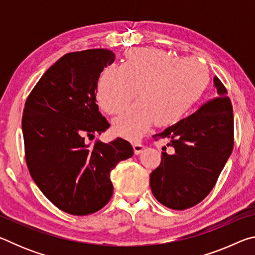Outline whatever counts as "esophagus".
Segmentation results:
<instances>
[{"label": "esophagus", "mask_w": 255, "mask_h": 255, "mask_svg": "<svg viewBox=\"0 0 255 255\" xmlns=\"http://www.w3.org/2000/svg\"><path fill=\"white\" fill-rule=\"evenodd\" d=\"M132 147H133V152H135L136 155H138V154H140L141 152H143L144 148H145V146H144L143 143H141L140 140H136V141H133Z\"/></svg>", "instance_id": "esophagus-1"}]
</instances>
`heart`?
<instances>
[{"label": "heart", "instance_id": "1", "mask_svg": "<svg viewBox=\"0 0 255 255\" xmlns=\"http://www.w3.org/2000/svg\"><path fill=\"white\" fill-rule=\"evenodd\" d=\"M208 82V68L196 57L178 59L161 49L139 48L129 51L122 66L103 70L97 98L103 110L117 115L139 90L140 100L115 120L116 130L137 138L154 122L178 123L199 101Z\"/></svg>", "mask_w": 255, "mask_h": 255}]
</instances>
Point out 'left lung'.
I'll use <instances>...</instances> for the list:
<instances>
[{
  "label": "left lung",
  "mask_w": 255,
  "mask_h": 255,
  "mask_svg": "<svg viewBox=\"0 0 255 255\" xmlns=\"http://www.w3.org/2000/svg\"><path fill=\"white\" fill-rule=\"evenodd\" d=\"M217 96L195 114L154 136L167 138L161 164L150 173L154 197L167 208L184 210L209 195L234 147V117L227 90L214 79Z\"/></svg>",
  "instance_id": "1"
}]
</instances>
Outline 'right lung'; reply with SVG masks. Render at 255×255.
<instances>
[{
  "label": "right lung",
  "mask_w": 255,
  "mask_h": 255,
  "mask_svg": "<svg viewBox=\"0 0 255 255\" xmlns=\"http://www.w3.org/2000/svg\"><path fill=\"white\" fill-rule=\"evenodd\" d=\"M115 62L108 49L66 54L48 68L24 105L22 131L30 175L60 210L85 216L103 208L114 185L110 172L132 156L123 138L94 140L110 124L96 102L103 68Z\"/></svg>",
  "instance_id": "right-lung-1"
}]
</instances>
